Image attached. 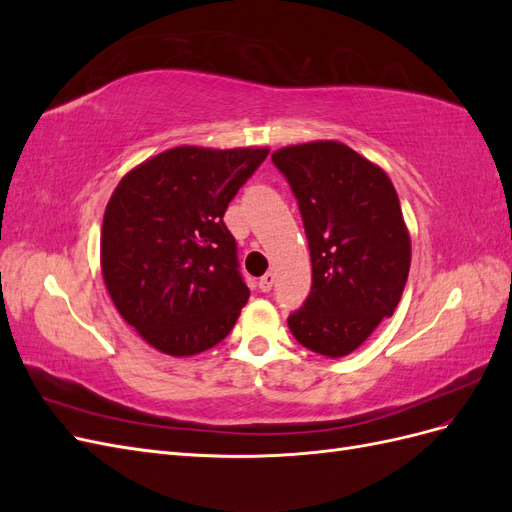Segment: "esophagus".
Masks as SVG:
<instances>
[{"mask_svg":"<svg viewBox=\"0 0 512 512\" xmlns=\"http://www.w3.org/2000/svg\"><path fill=\"white\" fill-rule=\"evenodd\" d=\"M273 284H275V275L269 271V273H265L260 277V282H258V286H260V290L262 292H269L271 288H273Z\"/></svg>","mask_w":512,"mask_h":512,"instance_id":"34e87169","label":"esophagus"}]
</instances>
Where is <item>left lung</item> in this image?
<instances>
[{"label": "left lung", "mask_w": 512, "mask_h": 512, "mask_svg": "<svg viewBox=\"0 0 512 512\" xmlns=\"http://www.w3.org/2000/svg\"><path fill=\"white\" fill-rule=\"evenodd\" d=\"M312 256V290L288 316L312 352L346 356L391 318L410 271V235L391 179L337 141L277 149Z\"/></svg>", "instance_id": "left-lung-1"}]
</instances>
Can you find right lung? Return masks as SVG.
Returning <instances> with one entry per match:
<instances>
[{"label": "right lung", "mask_w": 512, "mask_h": 512, "mask_svg": "<svg viewBox=\"0 0 512 512\" xmlns=\"http://www.w3.org/2000/svg\"><path fill=\"white\" fill-rule=\"evenodd\" d=\"M267 147H175L132 168L108 200L100 262L121 318L149 346L190 356L232 331L250 288L224 213Z\"/></svg>", "instance_id": "add662e5"}]
</instances>
